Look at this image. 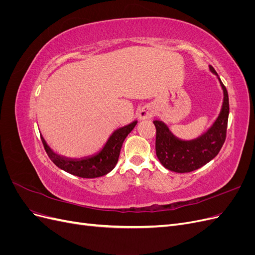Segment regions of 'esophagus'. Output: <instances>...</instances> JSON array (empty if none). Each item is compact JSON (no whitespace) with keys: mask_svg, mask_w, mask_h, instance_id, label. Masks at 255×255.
I'll use <instances>...</instances> for the list:
<instances>
[{"mask_svg":"<svg viewBox=\"0 0 255 255\" xmlns=\"http://www.w3.org/2000/svg\"><path fill=\"white\" fill-rule=\"evenodd\" d=\"M153 114H154L153 110L150 106H143L142 109H140V111L138 112L137 116L140 120H145V119H150L153 116Z\"/></svg>","mask_w":255,"mask_h":255,"instance_id":"34e87169","label":"esophagus"}]
</instances>
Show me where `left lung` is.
<instances>
[{
    "instance_id": "left-lung-1",
    "label": "left lung",
    "mask_w": 255,
    "mask_h": 255,
    "mask_svg": "<svg viewBox=\"0 0 255 255\" xmlns=\"http://www.w3.org/2000/svg\"><path fill=\"white\" fill-rule=\"evenodd\" d=\"M210 70L218 76L212 66ZM218 80L223 90L221 111L213 126L196 139L182 140L170 132L166 123L159 120L153 121L156 128V156L168 170L179 173L197 170L217 155L225 143L230 110L229 96L226 86L219 78Z\"/></svg>"
}]
</instances>
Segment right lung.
I'll return each instance as SVG.
<instances>
[{"label":"right lung","instance_id":"obj_1","mask_svg":"<svg viewBox=\"0 0 255 255\" xmlns=\"http://www.w3.org/2000/svg\"><path fill=\"white\" fill-rule=\"evenodd\" d=\"M136 125L137 121H133L126 127L116 129L101 151L95 155L84 158H67L60 156L53 152L42 136L41 140L48 156L61 170L76 176L84 177V179H94V177L107 174L115 168L119 158L122 143Z\"/></svg>","mask_w":255,"mask_h":255}]
</instances>
